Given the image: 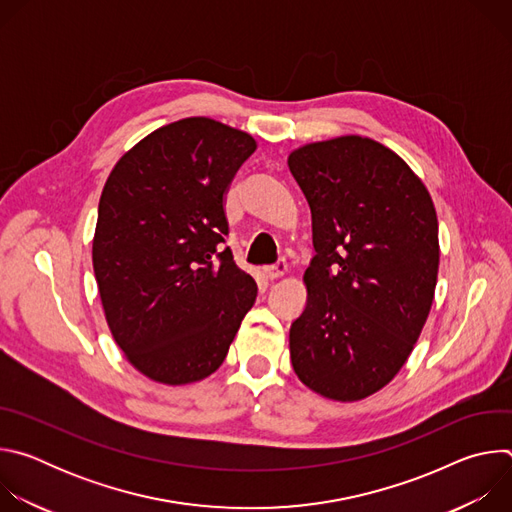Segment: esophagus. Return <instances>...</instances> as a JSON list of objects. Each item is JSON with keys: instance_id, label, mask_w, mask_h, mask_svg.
<instances>
[{"instance_id": "esophagus-1", "label": "esophagus", "mask_w": 512, "mask_h": 512, "mask_svg": "<svg viewBox=\"0 0 512 512\" xmlns=\"http://www.w3.org/2000/svg\"><path fill=\"white\" fill-rule=\"evenodd\" d=\"M261 273L265 275V279L273 281V279H279L287 273V265H285V261H279L277 265H265V267H261Z\"/></svg>"}]
</instances>
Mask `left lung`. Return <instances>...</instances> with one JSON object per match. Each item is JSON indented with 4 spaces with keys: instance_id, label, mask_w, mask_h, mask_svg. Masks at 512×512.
<instances>
[{
    "instance_id": "left-lung-1",
    "label": "left lung",
    "mask_w": 512,
    "mask_h": 512,
    "mask_svg": "<svg viewBox=\"0 0 512 512\" xmlns=\"http://www.w3.org/2000/svg\"><path fill=\"white\" fill-rule=\"evenodd\" d=\"M312 210L316 255L289 354L314 393L354 403L389 385L429 316L440 239L423 180L362 135L306 143L287 156Z\"/></svg>"
}]
</instances>
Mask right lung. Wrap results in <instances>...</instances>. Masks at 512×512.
I'll list each match as a JSON object with an SVG mask.
<instances>
[{
	"instance_id": "right-lung-1",
	"label": "right lung",
	"mask_w": 512,
	"mask_h": 512,
	"mask_svg": "<svg viewBox=\"0 0 512 512\" xmlns=\"http://www.w3.org/2000/svg\"><path fill=\"white\" fill-rule=\"evenodd\" d=\"M257 150L251 133L186 117L137 141L99 200L93 269L107 326L148 379L210 377L257 298L225 243V196Z\"/></svg>"
}]
</instances>
